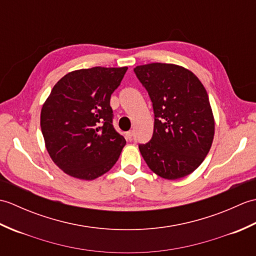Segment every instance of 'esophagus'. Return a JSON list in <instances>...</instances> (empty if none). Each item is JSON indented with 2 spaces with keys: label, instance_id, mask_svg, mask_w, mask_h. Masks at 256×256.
<instances>
[{
  "label": "esophagus",
  "instance_id": "esophagus-1",
  "mask_svg": "<svg viewBox=\"0 0 256 256\" xmlns=\"http://www.w3.org/2000/svg\"><path fill=\"white\" fill-rule=\"evenodd\" d=\"M133 131H128V132H126L125 133V138H126V140H132V138H133Z\"/></svg>",
  "mask_w": 256,
  "mask_h": 256
}]
</instances>
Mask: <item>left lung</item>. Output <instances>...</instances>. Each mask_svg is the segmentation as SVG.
Returning a JSON list of instances; mask_svg holds the SVG:
<instances>
[{
	"label": "left lung",
	"mask_w": 256,
	"mask_h": 256,
	"mask_svg": "<svg viewBox=\"0 0 256 256\" xmlns=\"http://www.w3.org/2000/svg\"><path fill=\"white\" fill-rule=\"evenodd\" d=\"M154 110V132L138 148L152 172L162 178H182L208 155L214 118L208 94L190 70L154 62L134 68Z\"/></svg>",
	"instance_id": "1"
}]
</instances>
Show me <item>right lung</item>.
I'll return each mask as SVG.
<instances>
[{"instance_id":"add662e5","label":"right lung","mask_w":256,"mask_h":256,"mask_svg":"<svg viewBox=\"0 0 256 256\" xmlns=\"http://www.w3.org/2000/svg\"><path fill=\"white\" fill-rule=\"evenodd\" d=\"M128 67L74 70L54 86L40 112L48 154L69 176L92 180L116 164L126 140L113 128L111 94Z\"/></svg>"}]
</instances>
